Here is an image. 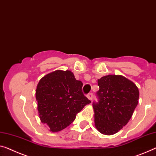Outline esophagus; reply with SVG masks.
I'll return each mask as SVG.
<instances>
[{
  "mask_svg": "<svg viewBox=\"0 0 156 156\" xmlns=\"http://www.w3.org/2000/svg\"><path fill=\"white\" fill-rule=\"evenodd\" d=\"M87 97L90 100H92L93 97H94V95H93V93H89V94L87 95Z\"/></svg>",
  "mask_w": 156,
  "mask_h": 156,
  "instance_id": "34e87169",
  "label": "esophagus"
}]
</instances>
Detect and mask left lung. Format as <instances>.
<instances>
[{
	"instance_id": "1",
	"label": "left lung",
	"mask_w": 156,
	"mask_h": 156,
	"mask_svg": "<svg viewBox=\"0 0 156 156\" xmlns=\"http://www.w3.org/2000/svg\"><path fill=\"white\" fill-rule=\"evenodd\" d=\"M98 101L92 104L95 127L101 134L111 135L129 122L138 104L139 90L122 76H104L98 80Z\"/></svg>"
}]
</instances>
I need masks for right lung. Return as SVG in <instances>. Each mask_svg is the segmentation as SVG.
<instances>
[{
  "label": "right lung",
  "mask_w": 156,
  "mask_h": 156,
  "mask_svg": "<svg viewBox=\"0 0 156 156\" xmlns=\"http://www.w3.org/2000/svg\"><path fill=\"white\" fill-rule=\"evenodd\" d=\"M82 87L83 83L70 71H55L39 81L36 91L39 116L51 132L66 128L84 106L91 103Z\"/></svg>",
  "instance_id": "right-lung-1"
}]
</instances>
